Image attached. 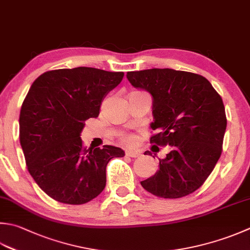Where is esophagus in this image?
<instances>
[{
  "label": "esophagus",
  "mask_w": 250,
  "mask_h": 250,
  "mask_svg": "<svg viewBox=\"0 0 250 250\" xmlns=\"http://www.w3.org/2000/svg\"><path fill=\"white\" fill-rule=\"evenodd\" d=\"M125 156H128V157H132V158H136V157H140L141 154L139 151H135V150H128L125 153Z\"/></svg>",
  "instance_id": "1"
}]
</instances>
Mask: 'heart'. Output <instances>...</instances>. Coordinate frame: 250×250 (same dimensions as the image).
Segmentation results:
<instances>
[{
    "mask_svg": "<svg viewBox=\"0 0 250 250\" xmlns=\"http://www.w3.org/2000/svg\"><path fill=\"white\" fill-rule=\"evenodd\" d=\"M122 141L126 145H134L136 143V139L133 135H124L122 136Z\"/></svg>",
    "mask_w": 250,
    "mask_h": 250,
    "instance_id": "obj_1",
    "label": "heart"
}]
</instances>
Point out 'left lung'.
<instances>
[{"mask_svg": "<svg viewBox=\"0 0 250 250\" xmlns=\"http://www.w3.org/2000/svg\"><path fill=\"white\" fill-rule=\"evenodd\" d=\"M134 87L153 97L157 131L150 143L170 145L159 169L141 185L155 196L180 198L204 184L221 156L227 129L221 96L206 78L170 68H153L126 73ZM149 153V151H145Z\"/></svg>", "mask_w": 250, "mask_h": 250, "instance_id": "8db88e82", "label": "left lung"}]
</instances>
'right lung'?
Listing matches in <instances>:
<instances>
[{
	"mask_svg": "<svg viewBox=\"0 0 250 250\" xmlns=\"http://www.w3.org/2000/svg\"><path fill=\"white\" fill-rule=\"evenodd\" d=\"M125 73L97 68L57 69L38 77L19 116V140L27 168L44 193L57 202L82 205L103 192L106 166L125 151L111 145L83 147L85 120L100 115L103 100Z\"/></svg>",
	"mask_w": 250,
	"mask_h": 250,
	"instance_id": "1",
	"label": "right lung"
}]
</instances>
